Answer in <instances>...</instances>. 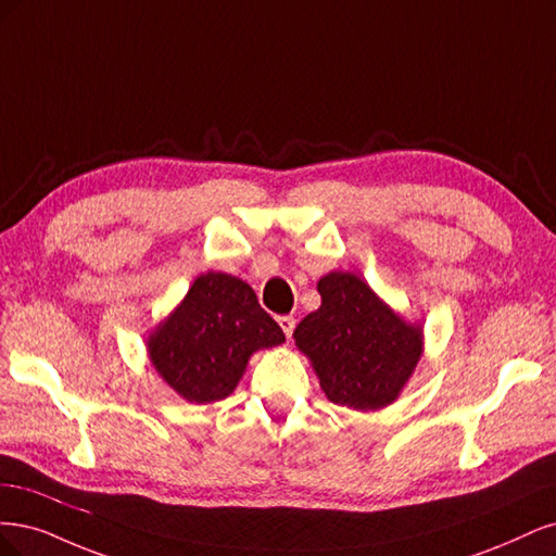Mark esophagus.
<instances>
[{"label":"esophagus","mask_w":556,"mask_h":556,"mask_svg":"<svg viewBox=\"0 0 556 556\" xmlns=\"http://www.w3.org/2000/svg\"><path fill=\"white\" fill-rule=\"evenodd\" d=\"M277 324H279V328L283 330L286 339L293 337V330H295V318H293V316H279Z\"/></svg>","instance_id":"34e87169"}]
</instances>
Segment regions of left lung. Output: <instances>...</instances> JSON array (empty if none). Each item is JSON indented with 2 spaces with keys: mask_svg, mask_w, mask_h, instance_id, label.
<instances>
[{
  "mask_svg": "<svg viewBox=\"0 0 556 556\" xmlns=\"http://www.w3.org/2000/svg\"><path fill=\"white\" fill-rule=\"evenodd\" d=\"M320 307L295 328L330 402L374 410L395 402L422 353V330L408 326L351 273L318 281Z\"/></svg>",
  "mask_w": 556,
  "mask_h": 556,
  "instance_id": "left-lung-1",
  "label": "left lung"
}]
</instances>
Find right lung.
Instances as JSON below:
<instances>
[{
  "instance_id": "right-lung-1",
  "label": "right lung",
  "mask_w": 556,
  "mask_h": 556,
  "mask_svg": "<svg viewBox=\"0 0 556 556\" xmlns=\"http://www.w3.org/2000/svg\"><path fill=\"white\" fill-rule=\"evenodd\" d=\"M283 342V332L242 279L207 273L148 342L150 361L177 395L207 404L228 397L249 355Z\"/></svg>"
}]
</instances>
